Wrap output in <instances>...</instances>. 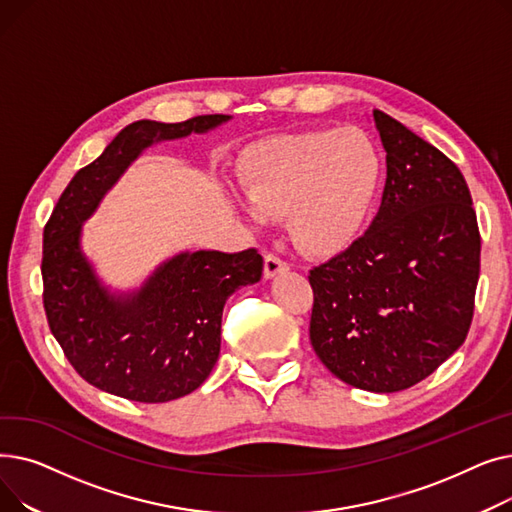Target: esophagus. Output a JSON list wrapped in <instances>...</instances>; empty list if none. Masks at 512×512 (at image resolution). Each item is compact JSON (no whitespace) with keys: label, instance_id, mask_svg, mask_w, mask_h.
I'll list each match as a JSON object with an SVG mask.
<instances>
[{"label":"esophagus","instance_id":"34e87169","mask_svg":"<svg viewBox=\"0 0 512 512\" xmlns=\"http://www.w3.org/2000/svg\"><path fill=\"white\" fill-rule=\"evenodd\" d=\"M286 270H288V263L284 259H280L274 253H267L265 255V261H263V274H265V278H274V276H278V274H282Z\"/></svg>","mask_w":512,"mask_h":512}]
</instances>
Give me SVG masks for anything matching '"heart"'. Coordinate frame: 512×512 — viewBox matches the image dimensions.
I'll use <instances>...</instances> for the list:
<instances>
[{
  "mask_svg": "<svg viewBox=\"0 0 512 512\" xmlns=\"http://www.w3.org/2000/svg\"><path fill=\"white\" fill-rule=\"evenodd\" d=\"M382 184V159L365 132L315 130L267 141L242 164L240 186L251 207L276 218L297 245L334 255L361 234Z\"/></svg>",
  "mask_w": 512,
  "mask_h": 512,
  "instance_id": "1",
  "label": "heart"
}]
</instances>
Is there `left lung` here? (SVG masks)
Here are the masks:
<instances>
[{
    "instance_id": "8db88e82",
    "label": "left lung",
    "mask_w": 512,
    "mask_h": 512,
    "mask_svg": "<svg viewBox=\"0 0 512 512\" xmlns=\"http://www.w3.org/2000/svg\"><path fill=\"white\" fill-rule=\"evenodd\" d=\"M373 120L388 166L382 205L363 236L309 272V338L348 386L398 392L465 342L481 236L454 161L392 116Z\"/></svg>"
}]
</instances>
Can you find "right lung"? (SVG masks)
I'll return each instance as SVG.
<instances>
[{
  "mask_svg": "<svg viewBox=\"0 0 512 512\" xmlns=\"http://www.w3.org/2000/svg\"><path fill=\"white\" fill-rule=\"evenodd\" d=\"M230 120L197 116L178 124L132 122L93 164L78 170L43 230V307L51 334L91 386L137 402L191 394L220 357L230 294L261 280L257 249L180 253L132 294H110L80 251V226L141 151L157 141L207 132Z\"/></svg>",
  "mask_w": 512,
  "mask_h": 512,
  "instance_id": "add662e5",
  "label": "right lung"
}]
</instances>
